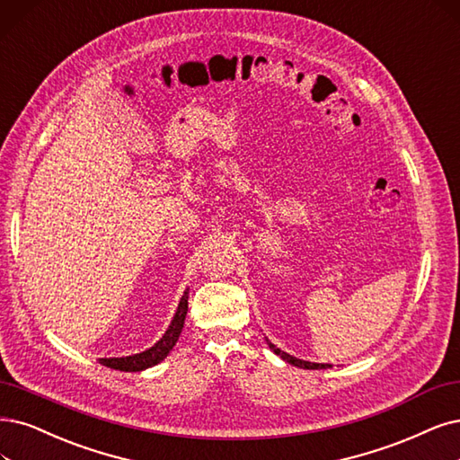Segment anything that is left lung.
<instances>
[{"mask_svg":"<svg viewBox=\"0 0 460 460\" xmlns=\"http://www.w3.org/2000/svg\"><path fill=\"white\" fill-rule=\"evenodd\" d=\"M269 347L275 350V354H279L282 360H286L288 364H292V366H297V367H305V369H326V367H330L328 364H313V362H305V360H299V358H296V356H292V354H288V352H282L280 349H277L275 345H270L269 343Z\"/></svg>","mask_w":460,"mask_h":460,"instance_id":"obj_1","label":"left lung"}]
</instances>
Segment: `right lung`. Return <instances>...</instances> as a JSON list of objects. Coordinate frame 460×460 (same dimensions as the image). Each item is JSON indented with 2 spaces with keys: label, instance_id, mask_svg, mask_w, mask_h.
Instances as JSON below:
<instances>
[{
  "label": "right lung",
  "instance_id": "1",
  "mask_svg": "<svg viewBox=\"0 0 460 460\" xmlns=\"http://www.w3.org/2000/svg\"><path fill=\"white\" fill-rule=\"evenodd\" d=\"M185 314H187V292L183 294V297L178 305V311L174 314L172 324L168 326L166 333L161 337V341H157L149 350L134 354V356H127V358H100V364L108 366L111 369H119V371H142L146 367L159 364L161 360L166 358V354L176 345L178 337L181 333V328H183Z\"/></svg>",
  "mask_w": 460,
  "mask_h": 460
}]
</instances>
